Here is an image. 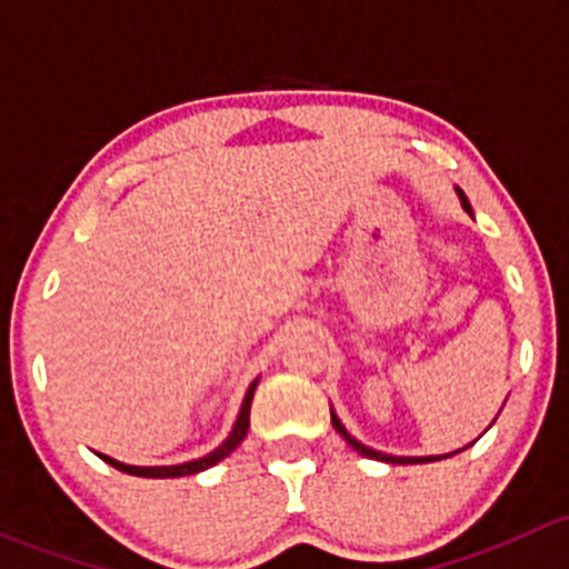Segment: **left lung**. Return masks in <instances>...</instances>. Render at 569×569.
Returning a JSON list of instances; mask_svg holds the SVG:
<instances>
[{
  "label": "left lung",
  "mask_w": 569,
  "mask_h": 569,
  "mask_svg": "<svg viewBox=\"0 0 569 569\" xmlns=\"http://www.w3.org/2000/svg\"><path fill=\"white\" fill-rule=\"evenodd\" d=\"M458 197H460V202H462V210H466V213L473 219L471 204H468V199H466V194H462L460 189H458ZM331 425H333V430H337L339 436H342L345 441H348L350 447H353L359 455H365V458H370V460H380V462H395V466H408V462H436V460H443V458H452V455H458V452H462V449H466V447H462V449H458V452H452V455H436V458H432V455H430V458H395V455L375 452L372 447H365V443H361V441H356V438L350 436L348 430H345V425L337 419V413H333V411H331ZM468 447H471V443H468Z\"/></svg>",
  "instance_id": "obj_1"
}]
</instances>
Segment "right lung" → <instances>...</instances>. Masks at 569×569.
<instances>
[{"instance_id":"add662e5","label":"right lung","mask_w":569,"mask_h":569,"mask_svg":"<svg viewBox=\"0 0 569 569\" xmlns=\"http://www.w3.org/2000/svg\"><path fill=\"white\" fill-rule=\"evenodd\" d=\"M254 389H257V380H251L249 391H246V397H243L241 413H238L236 425H232V432L224 438V441H221V447H216L213 452H208V455H204V458L189 460V462H178V466H128V462H120V460L109 458V455H101V460H107L109 466L117 468V471L131 473V477H148V479L189 477V473L204 471V468H210V466H216V462H219V460H224L227 455H230L232 449H236L238 443H241L243 438H246V432H249V413H251V400H254Z\"/></svg>"}]
</instances>
